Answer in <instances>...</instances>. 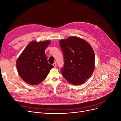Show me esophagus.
<instances>
[{
  "label": "esophagus",
  "instance_id": "esophagus-1",
  "mask_svg": "<svg viewBox=\"0 0 121 121\" xmlns=\"http://www.w3.org/2000/svg\"><path fill=\"white\" fill-rule=\"evenodd\" d=\"M53 66L54 68H55L56 67V63H54L53 64Z\"/></svg>",
  "mask_w": 121,
  "mask_h": 121
}]
</instances>
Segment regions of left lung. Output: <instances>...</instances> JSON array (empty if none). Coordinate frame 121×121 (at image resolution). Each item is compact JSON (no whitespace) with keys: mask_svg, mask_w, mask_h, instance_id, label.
I'll return each mask as SVG.
<instances>
[{"mask_svg":"<svg viewBox=\"0 0 121 121\" xmlns=\"http://www.w3.org/2000/svg\"><path fill=\"white\" fill-rule=\"evenodd\" d=\"M64 58L61 73L73 85H80L91 76L95 68V55L91 45L77 36L59 41Z\"/></svg>","mask_w":121,"mask_h":121,"instance_id":"obj_1","label":"left lung"}]
</instances>
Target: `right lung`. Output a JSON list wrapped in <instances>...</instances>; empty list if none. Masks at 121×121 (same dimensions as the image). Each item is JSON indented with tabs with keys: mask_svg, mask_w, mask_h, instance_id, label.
I'll return each mask as SVG.
<instances>
[{
	"mask_svg": "<svg viewBox=\"0 0 121 121\" xmlns=\"http://www.w3.org/2000/svg\"><path fill=\"white\" fill-rule=\"evenodd\" d=\"M50 40L31 41L18 57L16 62L20 77L30 85H36L45 80L53 68L49 64L44 53Z\"/></svg>",
	"mask_w": 121,
	"mask_h": 121,
	"instance_id": "add662e5",
	"label": "right lung"
}]
</instances>
